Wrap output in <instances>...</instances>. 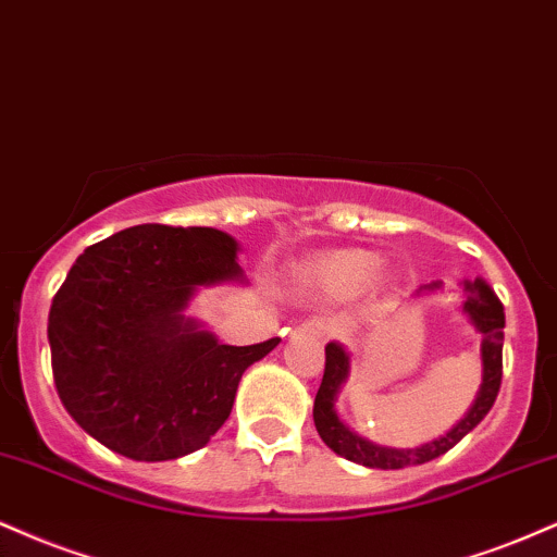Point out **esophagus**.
I'll use <instances>...</instances> for the list:
<instances>
[{
	"label": "esophagus",
	"mask_w": 557,
	"mask_h": 557,
	"mask_svg": "<svg viewBox=\"0 0 557 557\" xmlns=\"http://www.w3.org/2000/svg\"><path fill=\"white\" fill-rule=\"evenodd\" d=\"M299 331L310 333V336H315V338H325V336H329V333H331V325L325 323V320L312 318V320H305V323L299 325Z\"/></svg>",
	"instance_id": "1"
}]
</instances>
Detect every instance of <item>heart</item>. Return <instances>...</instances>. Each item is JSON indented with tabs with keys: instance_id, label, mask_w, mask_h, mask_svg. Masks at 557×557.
Segmentation results:
<instances>
[{
	"instance_id": "heart-1",
	"label": "heart",
	"mask_w": 557,
	"mask_h": 557,
	"mask_svg": "<svg viewBox=\"0 0 557 557\" xmlns=\"http://www.w3.org/2000/svg\"><path fill=\"white\" fill-rule=\"evenodd\" d=\"M381 265V258L370 250H333L320 255L307 265V278L320 294L331 299H349L368 286L372 273Z\"/></svg>"
}]
</instances>
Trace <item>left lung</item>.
Instances as JSON below:
<instances>
[{"instance_id": "8db88e82", "label": "left lung", "mask_w": 557, "mask_h": 557, "mask_svg": "<svg viewBox=\"0 0 557 557\" xmlns=\"http://www.w3.org/2000/svg\"><path fill=\"white\" fill-rule=\"evenodd\" d=\"M424 289H437V284L424 286ZM467 289V299H463V312L472 318L474 329L482 333V388L476 394L474 407L469 414L456 424L450 433L437 437L433 443H424L422 448H383L375 443L364 441L351 433L346 424L338 420L333 401H336L338 388L349 375V355L338 344L325 346V372L323 383H320L315 407H312V420H315L318 435L331 450H336L344 459L362 463L370 469H404L414 467V463L433 461L450 450L463 435L472 430L487 417L493 409L495 398H498L500 381H503V329H506V312H503V302L498 294L490 289L485 278H474L463 284ZM422 292V289H420Z\"/></svg>"}]
</instances>
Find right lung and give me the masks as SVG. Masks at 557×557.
I'll return each instance as SVG.
<instances>
[{
  "label": "right lung",
  "instance_id": "right-lung-1",
  "mask_svg": "<svg viewBox=\"0 0 557 557\" xmlns=\"http://www.w3.org/2000/svg\"><path fill=\"white\" fill-rule=\"evenodd\" d=\"M239 278L219 228L140 224L85 247L49 310L51 372L64 409L135 461L206 446L232 414L242 372L281 338L219 344L185 320L198 286Z\"/></svg>",
  "mask_w": 557,
  "mask_h": 557
}]
</instances>
